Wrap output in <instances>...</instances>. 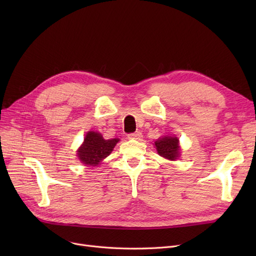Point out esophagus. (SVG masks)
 Returning <instances> with one entry per match:
<instances>
[{
    "label": "esophagus",
    "instance_id": "1",
    "mask_svg": "<svg viewBox=\"0 0 256 256\" xmlns=\"http://www.w3.org/2000/svg\"><path fill=\"white\" fill-rule=\"evenodd\" d=\"M128 138L130 139V140H141L142 139V134H141V132H132V134H128Z\"/></svg>",
    "mask_w": 256,
    "mask_h": 256
}]
</instances>
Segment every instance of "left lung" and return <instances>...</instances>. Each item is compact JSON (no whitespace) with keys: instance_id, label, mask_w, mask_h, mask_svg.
Segmentation results:
<instances>
[{"instance_id":"left-lung-1","label":"left lung","mask_w":256,"mask_h":256,"mask_svg":"<svg viewBox=\"0 0 256 256\" xmlns=\"http://www.w3.org/2000/svg\"><path fill=\"white\" fill-rule=\"evenodd\" d=\"M158 154L167 160H176L180 156V142L174 136H165L154 142Z\"/></svg>"}]
</instances>
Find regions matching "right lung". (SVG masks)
<instances>
[{"mask_svg": "<svg viewBox=\"0 0 256 256\" xmlns=\"http://www.w3.org/2000/svg\"><path fill=\"white\" fill-rule=\"evenodd\" d=\"M119 139L104 140L102 134L98 132H88L83 144L78 150V158L87 166H98L102 160L109 156Z\"/></svg>", "mask_w": 256, "mask_h": 256, "instance_id": "right-lung-1", "label": "right lung"}]
</instances>
